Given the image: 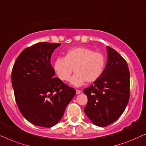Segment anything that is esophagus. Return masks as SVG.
<instances>
[{
    "label": "esophagus",
    "instance_id": "34e87169",
    "mask_svg": "<svg viewBox=\"0 0 146 146\" xmlns=\"http://www.w3.org/2000/svg\"><path fill=\"white\" fill-rule=\"evenodd\" d=\"M81 93V91L79 90V89H76V93L77 94H79V93Z\"/></svg>",
    "mask_w": 146,
    "mask_h": 146
}]
</instances>
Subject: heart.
I'll return each mask as SVG.
<instances>
[{
    "mask_svg": "<svg viewBox=\"0 0 146 146\" xmlns=\"http://www.w3.org/2000/svg\"><path fill=\"white\" fill-rule=\"evenodd\" d=\"M106 63V57L103 53L78 46L68 50L64 58H57L53 69L60 80L68 81L74 69L75 74L70 79V83L80 87L86 81L91 83L98 81L104 73Z\"/></svg>",
    "mask_w": 146,
    "mask_h": 146,
    "instance_id": "1",
    "label": "heart"
}]
</instances>
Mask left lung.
Masks as SVG:
<instances>
[{
    "label": "left lung",
    "mask_w": 146,
    "mask_h": 146,
    "mask_svg": "<svg viewBox=\"0 0 146 146\" xmlns=\"http://www.w3.org/2000/svg\"><path fill=\"white\" fill-rule=\"evenodd\" d=\"M108 61L98 81L83 90L88 102L85 114L96 125L106 127L115 121L129 99L130 75L127 62L113 48L107 46Z\"/></svg>",
    "instance_id": "obj_1"
}]
</instances>
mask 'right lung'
<instances>
[{
	"instance_id": "add662e5",
	"label": "right lung",
	"mask_w": 146,
	"mask_h": 146,
	"mask_svg": "<svg viewBox=\"0 0 146 146\" xmlns=\"http://www.w3.org/2000/svg\"><path fill=\"white\" fill-rule=\"evenodd\" d=\"M60 43L41 42L21 52L12 70V85L17 106L35 125L51 127L63 117L76 91L57 77L50 64Z\"/></svg>"
}]
</instances>
